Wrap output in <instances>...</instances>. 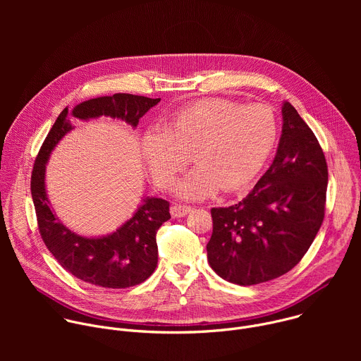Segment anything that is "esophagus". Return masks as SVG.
Listing matches in <instances>:
<instances>
[{
	"instance_id": "esophagus-1",
	"label": "esophagus",
	"mask_w": 361,
	"mask_h": 361,
	"mask_svg": "<svg viewBox=\"0 0 361 361\" xmlns=\"http://www.w3.org/2000/svg\"><path fill=\"white\" fill-rule=\"evenodd\" d=\"M190 212H191V207H187V205H178V204L171 205V209H170L173 219H181V217L187 216Z\"/></svg>"
}]
</instances>
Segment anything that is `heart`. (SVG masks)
I'll list each match as a JSON object with an SVG mask.
<instances>
[{
    "label": "heart",
    "mask_w": 361,
    "mask_h": 361,
    "mask_svg": "<svg viewBox=\"0 0 361 361\" xmlns=\"http://www.w3.org/2000/svg\"><path fill=\"white\" fill-rule=\"evenodd\" d=\"M277 118L264 104L243 106L221 98L201 99L178 110L163 131H147L141 159L159 187L170 188L190 161L197 166L177 184L183 200H202L220 188L248 184L266 164L277 140Z\"/></svg>",
    "instance_id": "heart-1"
}]
</instances>
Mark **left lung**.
<instances>
[{
	"label": "left lung",
	"instance_id": "1",
	"mask_svg": "<svg viewBox=\"0 0 361 361\" xmlns=\"http://www.w3.org/2000/svg\"><path fill=\"white\" fill-rule=\"evenodd\" d=\"M276 157L238 204L212 209L210 267L224 280L252 286L290 271L324 219L327 164L314 133L284 101Z\"/></svg>",
	"mask_w": 361,
	"mask_h": 361
}]
</instances>
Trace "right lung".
I'll use <instances>...</instances> for the list:
<instances>
[{"label":"right lung","instance_id":"obj_1","mask_svg":"<svg viewBox=\"0 0 361 361\" xmlns=\"http://www.w3.org/2000/svg\"><path fill=\"white\" fill-rule=\"evenodd\" d=\"M161 98L133 94L97 97L68 109L49 130L34 164L31 195L41 237L56 260L74 277L104 288H127L145 281L157 267L159 248L156 234L171 219L169 201L144 195L133 216L106 235L87 237L68 228L51 207L45 187V170L51 152L74 130L70 118L90 121L110 117L135 128Z\"/></svg>","mask_w":361,"mask_h":361}]
</instances>
